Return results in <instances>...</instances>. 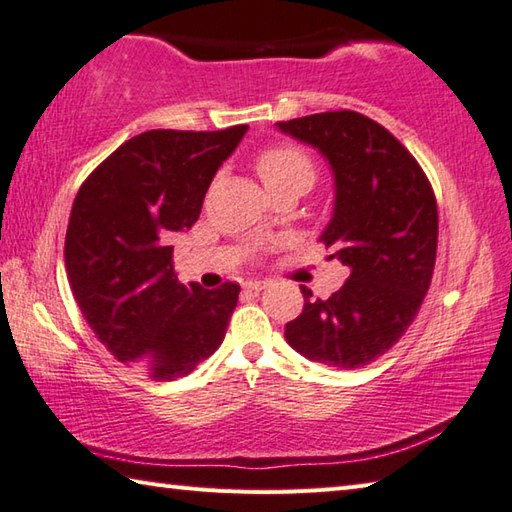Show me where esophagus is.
Segmentation results:
<instances>
[{
	"instance_id": "34e87169",
	"label": "esophagus",
	"mask_w": 512,
	"mask_h": 512,
	"mask_svg": "<svg viewBox=\"0 0 512 512\" xmlns=\"http://www.w3.org/2000/svg\"><path fill=\"white\" fill-rule=\"evenodd\" d=\"M244 287L248 289V291H262V289H266L268 287V282L266 280H248L246 284H244Z\"/></svg>"
}]
</instances>
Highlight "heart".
I'll return each instance as SVG.
<instances>
[{
    "label": "heart",
    "mask_w": 512,
    "mask_h": 512,
    "mask_svg": "<svg viewBox=\"0 0 512 512\" xmlns=\"http://www.w3.org/2000/svg\"><path fill=\"white\" fill-rule=\"evenodd\" d=\"M255 169L271 192L289 185H298L307 192L316 178V164L309 153L291 144L268 146L255 158Z\"/></svg>",
    "instance_id": "b5f03b06"
}]
</instances>
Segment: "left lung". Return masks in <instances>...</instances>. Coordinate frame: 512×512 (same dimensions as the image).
<instances>
[{"instance_id": "8db88e82", "label": "left lung", "mask_w": 512, "mask_h": 512, "mask_svg": "<svg viewBox=\"0 0 512 512\" xmlns=\"http://www.w3.org/2000/svg\"><path fill=\"white\" fill-rule=\"evenodd\" d=\"M311 144L334 171V214L320 241L350 268L327 300L307 287L305 309L284 339L311 361L352 370L402 339L427 296L438 248V207L418 160L361 112H318L277 121Z\"/></svg>"}]
</instances>
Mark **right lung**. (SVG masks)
Here are the masks:
<instances>
[{"label": "right lung", "mask_w": 512, "mask_h": 512, "mask_svg": "<svg viewBox=\"0 0 512 512\" xmlns=\"http://www.w3.org/2000/svg\"><path fill=\"white\" fill-rule=\"evenodd\" d=\"M248 126L146 131L110 153L74 198L65 235L69 287L117 361L151 379L185 377L223 343L239 284L178 282L173 232L198 221L223 160Z\"/></svg>", "instance_id": "1"}]
</instances>
